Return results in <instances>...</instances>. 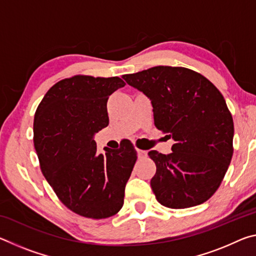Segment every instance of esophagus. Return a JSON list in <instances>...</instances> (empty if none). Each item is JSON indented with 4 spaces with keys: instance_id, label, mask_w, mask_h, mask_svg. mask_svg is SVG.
Segmentation results:
<instances>
[{
    "instance_id": "esophagus-1",
    "label": "esophagus",
    "mask_w": 256,
    "mask_h": 256,
    "mask_svg": "<svg viewBox=\"0 0 256 256\" xmlns=\"http://www.w3.org/2000/svg\"><path fill=\"white\" fill-rule=\"evenodd\" d=\"M136 152H138V159H144V158H146V156H148V154H146V151H144V150L136 149Z\"/></svg>"
}]
</instances>
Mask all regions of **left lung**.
I'll return each instance as SVG.
<instances>
[{
  "label": "left lung",
  "instance_id": "1",
  "mask_svg": "<svg viewBox=\"0 0 256 256\" xmlns=\"http://www.w3.org/2000/svg\"><path fill=\"white\" fill-rule=\"evenodd\" d=\"M123 79L150 99L156 128L175 141L170 154H148L157 167L150 182L157 201L185 209L209 200L234 152L232 116L222 92L200 73L180 66H154Z\"/></svg>",
  "mask_w": 256,
  "mask_h": 256
}]
</instances>
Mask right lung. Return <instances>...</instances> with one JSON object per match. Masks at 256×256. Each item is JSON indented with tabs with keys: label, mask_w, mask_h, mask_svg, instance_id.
<instances>
[{
	"label": "right lung",
	"mask_w": 256,
	"mask_h": 256,
	"mask_svg": "<svg viewBox=\"0 0 256 256\" xmlns=\"http://www.w3.org/2000/svg\"><path fill=\"white\" fill-rule=\"evenodd\" d=\"M124 86L118 76H74L52 86L34 114V146L42 175L60 202L86 218L105 219L122 209L136 162L130 140L104 154L94 140L110 122L108 98Z\"/></svg>",
	"instance_id": "add662e5"
}]
</instances>
